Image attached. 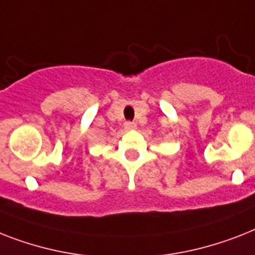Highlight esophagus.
I'll list each match as a JSON object with an SVG mask.
<instances>
[{"mask_svg":"<svg viewBox=\"0 0 255 255\" xmlns=\"http://www.w3.org/2000/svg\"><path fill=\"white\" fill-rule=\"evenodd\" d=\"M124 128H126V129H133V128H136V123H133V122H126V123H124Z\"/></svg>","mask_w":255,"mask_h":255,"instance_id":"34e87169","label":"esophagus"}]
</instances>
